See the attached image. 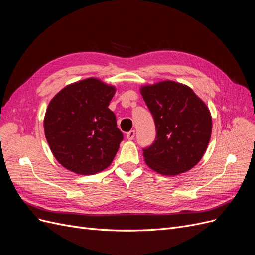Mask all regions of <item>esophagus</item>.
<instances>
[{"label":"esophagus","instance_id":"34e87169","mask_svg":"<svg viewBox=\"0 0 255 255\" xmlns=\"http://www.w3.org/2000/svg\"><path fill=\"white\" fill-rule=\"evenodd\" d=\"M127 138L128 140H133L135 138V130L134 129L133 130H129L128 133H127Z\"/></svg>","mask_w":255,"mask_h":255}]
</instances>
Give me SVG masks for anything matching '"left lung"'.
Returning <instances> with one entry per match:
<instances>
[{
    "label": "left lung",
    "mask_w": 255,
    "mask_h": 255,
    "mask_svg": "<svg viewBox=\"0 0 255 255\" xmlns=\"http://www.w3.org/2000/svg\"><path fill=\"white\" fill-rule=\"evenodd\" d=\"M140 93L156 127L155 141L143 148L146 164L165 176L189 171L203 158L211 137L206 103L189 86L170 80L142 86Z\"/></svg>",
    "instance_id": "left-lung-1"
}]
</instances>
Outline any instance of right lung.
<instances>
[{"mask_svg":"<svg viewBox=\"0 0 255 255\" xmlns=\"http://www.w3.org/2000/svg\"><path fill=\"white\" fill-rule=\"evenodd\" d=\"M115 92V86L87 78L65 86L49 102L44 133L65 169L93 175L112 163L124 139L109 109Z\"/></svg>","mask_w":255,"mask_h":255,"instance_id":"obj_1","label":"right lung"}]
</instances>
